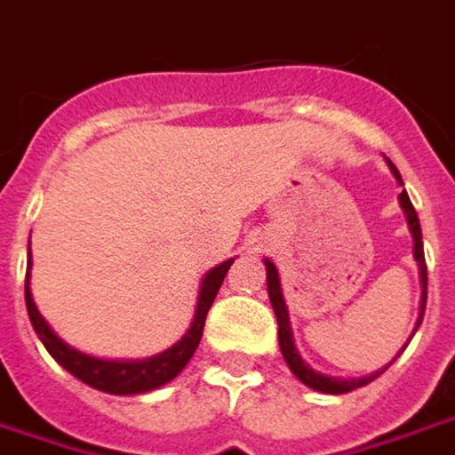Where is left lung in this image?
Returning a JSON list of instances; mask_svg holds the SVG:
<instances>
[{
    "label": "left lung",
    "mask_w": 455,
    "mask_h": 455,
    "mask_svg": "<svg viewBox=\"0 0 455 455\" xmlns=\"http://www.w3.org/2000/svg\"><path fill=\"white\" fill-rule=\"evenodd\" d=\"M385 162L390 166V172H393V177L397 180V184H403V177H400V172H397V166L385 156ZM400 207H403V212H405V220H408V228H411V235H412V258H415V263H418V271H420V289H423V296H420V311H418V322H415V329H412V334L418 331V326L423 322V314H426V301H428V268H426V255H423V233H420V220H418V212H415V207H412L411 197H408V192L403 189L400 192ZM266 263V275H268V299H271L273 306V314H275V322H278V344H281V355L286 359V364H289V370L293 375L299 377L301 382H304L306 387H311V390H316V393H326V395H344V393H352V390H357V387H364L367 382H372L377 377L382 375L393 362H387L382 370H375V372H370V375L364 377H349V379H341V377H331V375H322V372H316L308 362H304V357L299 355V349H296V344H293V331H291V319H289V306H286V299H283V291H281V278H278V271H275V266H273L271 260L266 258L263 260ZM411 334V339H412ZM405 347H408V341H405ZM403 347V349H405ZM400 349V352H403ZM397 352V355H400Z\"/></svg>",
    "instance_id": "left-lung-1"
}]
</instances>
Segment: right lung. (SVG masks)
<instances>
[{
	"label": "right lung",
	"instance_id": "obj_1",
	"mask_svg": "<svg viewBox=\"0 0 455 455\" xmlns=\"http://www.w3.org/2000/svg\"><path fill=\"white\" fill-rule=\"evenodd\" d=\"M27 255H29V260H27L25 301L32 329L37 331L44 349L52 355V359L60 367H65L73 377H78L80 382H85V385H91V387L108 395L149 393V390H156V387H162L166 382H172L174 377L182 372L184 364L192 359L197 344H200L207 311H210V306H212L220 286L225 281V273L230 271V266L235 260V258H228L220 266H215L212 271L204 273V278H202L200 283V296H197V308H195V319H192L189 329L184 331V337L177 344H172L169 349L147 359H100L91 357V355L80 352L76 347H70L68 341L55 334V329L50 323L44 322V316L40 314L35 299H32V291H29L32 253Z\"/></svg>",
	"mask_w": 455,
	"mask_h": 455
}]
</instances>
